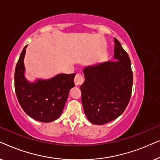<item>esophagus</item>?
Returning <instances> with one entry per match:
<instances>
[{"instance_id":"1","label":"esophagus","mask_w":160,"mask_h":160,"mask_svg":"<svg viewBox=\"0 0 160 160\" xmlns=\"http://www.w3.org/2000/svg\"><path fill=\"white\" fill-rule=\"evenodd\" d=\"M74 82H75V84L76 86L82 85L83 84V82H84V78H83V76L81 75V74H76L75 78H74Z\"/></svg>"}]
</instances>
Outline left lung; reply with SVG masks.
Listing matches in <instances>:
<instances>
[{
	"label": "left lung",
	"instance_id": "8db88e82",
	"mask_svg": "<svg viewBox=\"0 0 160 160\" xmlns=\"http://www.w3.org/2000/svg\"><path fill=\"white\" fill-rule=\"evenodd\" d=\"M114 42V61L96 63L83 69L82 106L87 119L97 125L119 117L128 106L132 93L130 58L116 38Z\"/></svg>",
	"mask_w": 160,
	"mask_h": 160
}]
</instances>
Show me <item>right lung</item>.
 I'll return each mask as SVG.
<instances>
[{"mask_svg": "<svg viewBox=\"0 0 160 160\" xmlns=\"http://www.w3.org/2000/svg\"><path fill=\"white\" fill-rule=\"evenodd\" d=\"M26 48L17 63L14 74L15 92L23 111L32 119L44 123L53 122L62 114L69 91L75 87L76 74L59 73L48 79L30 82L25 77L24 64Z\"/></svg>", "mask_w": 160, "mask_h": 160, "instance_id": "right-lung-1", "label": "right lung"}]
</instances>
